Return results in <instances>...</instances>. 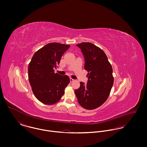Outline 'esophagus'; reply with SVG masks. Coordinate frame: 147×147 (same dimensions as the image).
Returning <instances> with one entry per match:
<instances>
[{"label":"esophagus","mask_w":147,"mask_h":147,"mask_svg":"<svg viewBox=\"0 0 147 147\" xmlns=\"http://www.w3.org/2000/svg\"><path fill=\"white\" fill-rule=\"evenodd\" d=\"M73 81H74V79H72V78H70V82H72Z\"/></svg>","instance_id":"34e87169"}]
</instances>
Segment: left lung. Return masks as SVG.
I'll use <instances>...</instances> for the list:
<instances>
[{
    "instance_id": "obj_1",
    "label": "left lung",
    "mask_w": 147,
    "mask_h": 147,
    "mask_svg": "<svg viewBox=\"0 0 147 147\" xmlns=\"http://www.w3.org/2000/svg\"><path fill=\"white\" fill-rule=\"evenodd\" d=\"M84 57V68L88 71L87 84L80 82L75 90L78 102L84 109L93 110L107 99L114 83L113 68L104 51L90 42L76 45Z\"/></svg>"
}]
</instances>
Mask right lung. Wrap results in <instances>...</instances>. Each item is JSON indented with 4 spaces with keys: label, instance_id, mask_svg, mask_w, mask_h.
<instances>
[{
    "label": "right lung",
    "instance_id": "obj_1",
    "mask_svg": "<svg viewBox=\"0 0 147 147\" xmlns=\"http://www.w3.org/2000/svg\"><path fill=\"white\" fill-rule=\"evenodd\" d=\"M68 45L50 43L33 55L28 67V77L36 97L43 104L53 105L58 102L70 82L69 77L54 73Z\"/></svg>",
    "mask_w": 147,
    "mask_h": 147
}]
</instances>
